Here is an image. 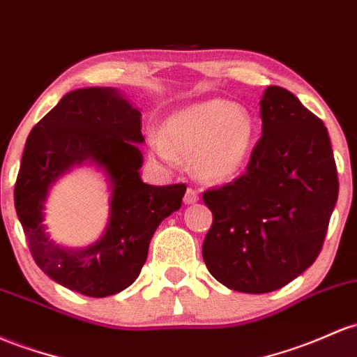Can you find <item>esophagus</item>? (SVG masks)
<instances>
[{"label": "esophagus", "mask_w": 357, "mask_h": 357, "mask_svg": "<svg viewBox=\"0 0 357 357\" xmlns=\"http://www.w3.org/2000/svg\"><path fill=\"white\" fill-rule=\"evenodd\" d=\"M198 198H199L198 191L195 190V188H188L186 193H185V203H186V205H191V203H197Z\"/></svg>", "instance_id": "1"}]
</instances>
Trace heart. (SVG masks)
Here are the masks:
<instances>
[{"label": "heart", "mask_w": 357, "mask_h": 357, "mask_svg": "<svg viewBox=\"0 0 357 357\" xmlns=\"http://www.w3.org/2000/svg\"><path fill=\"white\" fill-rule=\"evenodd\" d=\"M254 144L256 123L248 109L220 98L172 113L162 134L149 137L155 158L169 166L178 155L190 158L195 174L211 183L232 179L244 169Z\"/></svg>", "instance_id": "obj_1"}]
</instances>
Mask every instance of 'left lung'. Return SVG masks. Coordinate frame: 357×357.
I'll use <instances>...</instances> for the list:
<instances>
[{
	"label": "left lung",
	"instance_id": "1",
	"mask_svg": "<svg viewBox=\"0 0 357 357\" xmlns=\"http://www.w3.org/2000/svg\"><path fill=\"white\" fill-rule=\"evenodd\" d=\"M261 119L245 171L203 193L213 215L203 261L227 288L254 295L283 288L315 262L339 195L319 116L288 89L268 86Z\"/></svg>",
	"mask_w": 357,
	"mask_h": 357
}]
</instances>
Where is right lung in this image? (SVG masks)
Segmentation results:
<instances>
[{"label": "right lung", "instance_id": "add662e5", "mask_svg": "<svg viewBox=\"0 0 357 357\" xmlns=\"http://www.w3.org/2000/svg\"><path fill=\"white\" fill-rule=\"evenodd\" d=\"M140 112L115 89L70 91L26 139L15 183V208L38 268L62 287L103 298L137 280L159 223L181 208L186 185L152 186L140 179ZM93 160L109 172L112 210L105 236L91 248L69 251L43 229L48 186L74 163Z\"/></svg>", "mask_w": 357, "mask_h": 357}]
</instances>
